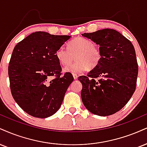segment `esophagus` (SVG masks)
Segmentation results:
<instances>
[{"label": "esophagus", "mask_w": 147, "mask_h": 147, "mask_svg": "<svg viewBox=\"0 0 147 147\" xmlns=\"http://www.w3.org/2000/svg\"><path fill=\"white\" fill-rule=\"evenodd\" d=\"M72 76H73L74 79H77V78H78V75H77V74H72Z\"/></svg>", "instance_id": "obj_1"}]
</instances>
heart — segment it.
I'll use <instances>...</instances> for the list:
<instances>
[{
    "label": "heart",
    "mask_w": 147,
    "mask_h": 147,
    "mask_svg": "<svg viewBox=\"0 0 147 147\" xmlns=\"http://www.w3.org/2000/svg\"><path fill=\"white\" fill-rule=\"evenodd\" d=\"M55 56L63 66L71 63L75 56L77 61L63 69L65 72L75 74L84 72L88 67L90 69L95 68L101 60L102 53L93 41L79 37L68 42V49L63 47L58 48Z\"/></svg>",
    "instance_id": "obj_1"
}]
</instances>
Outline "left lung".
<instances>
[{"mask_svg": "<svg viewBox=\"0 0 147 147\" xmlns=\"http://www.w3.org/2000/svg\"><path fill=\"white\" fill-rule=\"evenodd\" d=\"M82 36L100 46L102 58L86 76H80L81 96L86 109L100 116L123 108L136 90L138 66L133 45L114 29H105Z\"/></svg>", "mask_w": 147, "mask_h": 147, "instance_id": "8db88e82", "label": "left lung"}]
</instances>
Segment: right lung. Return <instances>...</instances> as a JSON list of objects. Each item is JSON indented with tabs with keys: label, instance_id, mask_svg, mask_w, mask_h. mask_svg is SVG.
Segmentation results:
<instances>
[{
	"label": "right lung",
	"instance_id": "add662e5",
	"mask_svg": "<svg viewBox=\"0 0 147 147\" xmlns=\"http://www.w3.org/2000/svg\"><path fill=\"white\" fill-rule=\"evenodd\" d=\"M70 38L37 31L14 47L8 67L10 89L18 105L31 116L49 117L61 107L74 78L70 72L61 75L55 52Z\"/></svg>",
	"mask_w": 147,
	"mask_h": 147
}]
</instances>
